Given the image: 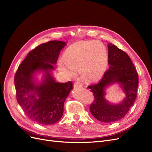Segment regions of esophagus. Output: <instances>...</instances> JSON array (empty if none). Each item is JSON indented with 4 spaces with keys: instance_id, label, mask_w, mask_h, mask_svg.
Masks as SVG:
<instances>
[{
    "instance_id": "obj_1",
    "label": "esophagus",
    "mask_w": 152,
    "mask_h": 152,
    "mask_svg": "<svg viewBox=\"0 0 152 152\" xmlns=\"http://www.w3.org/2000/svg\"><path fill=\"white\" fill-rule=\"evenodd\" d=\"M82 86H83L82 84L78 81H76L74 83L75 88H80V87H82Z\"/></svg>"
}]
</instances>
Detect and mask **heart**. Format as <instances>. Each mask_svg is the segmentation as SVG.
<instances>
[{"label": "heart", "instance_id": "obj_1", "mask_svg": "<svg viewBox=\"0 0 152 152\" xmlns=\"http://www.w3.org/2000/svg\"><path fill=\"white\" fill-rule=\"evenodd\" d=\"M65 59L59 61V70L69 76H75L79 69L83 78L95 81L102 77L108 66L105 47L96 41H90L70 46L64 54Z\"/></svg>", "mask_w": 152, "mask_h": 152}]
</instances>
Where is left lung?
I'll return each mask as SVG.
<instances>
[{
    "label": "left lung",
    "instance_id": "obj_1",
    "mask_svg": "<svg viewBox=\"0 0 152 152\" xmlns=\"http://www.w3.org/2000/svg\"><path fill=\"white\" fill-rule=\"evenodd\" d=\"M109 69L101 81L88 88L93 93L94 100L89 110L99 121L114 122L124 117L137 98L138 75L128 54L111 43L108 44ZM118 83L126 97L118 104L111 103L105 99L106 89Z\"/></svg>",
    "mask_w": 152,
    "mask_h": 152
}]
</instances>
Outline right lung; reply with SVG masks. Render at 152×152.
Here are the masks:
<instances>
[{
    "mask_svg": "<svg viewBox=\"0 0 152 152\" xmlns=\"http://www.w3.org/2000/svg\"><path fill=\"white\" fill-rule=\"evenodd\" d=\"M66 45L61 41L40 44L29 53L15 73L17 101L26 115L40 125H53L60 120L65 100L73 89L71 81L58 83L52 74ZM41 73L39 81L36 76Z\"/></svg>",
    "mask_w": 152,
    "mask_h": 152,
    "instance_id": "1",
    "label": "right lung"
}]
</instances>
